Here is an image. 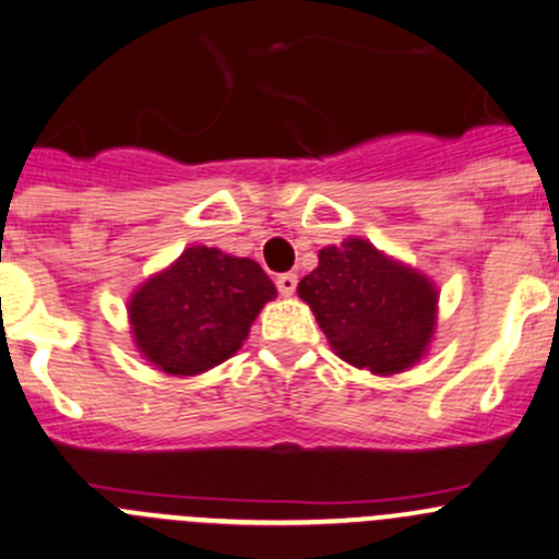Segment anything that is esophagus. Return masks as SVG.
I'll return each mask as SVG.
<instances>
[{
	"label": "esophagus",
	"mask_w": 559,
	"mask_h": 559,
	"mask_svg": "<svg viewBox=\"0 0 559 559\" xmlns=\"http://www.w3.org/2000/svg\"><path fill=\"white\" fill-rule=\"evenodd\" d=\"M275 286H278V292L284 297H289V295H295V289H297V275L295 273H281L278 278H275Z\"/></svg>",
	"instance_id": "1"
}]
</instances>
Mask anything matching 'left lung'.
Wrapping results in <instances>:
<instances>
[{"instance_id": "8db88e82", "label": "left lung", "mask_w": 559, "mask_h": 559, "mask_svg": "<svg viewBox=\"0 0 559 559\" xmlns=\"http://www.w3.org/2000/svg\"><path fill=\"white\" fill-rule=\"evenodd\" d=\"M297 292L335 355L373 373L409 368L435 333V286L357 237L322 248Z\"/></svg>"}]
</instances>
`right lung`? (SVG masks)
I'll return each mask as SVG.
<instances>
[{
	"label": "right lung",
	"mask_w": 559,
	"mask_h": 559,
	"mask_svg": "<svg viewBox=\"0 0 559 559\" xmlns=\"http://www.w3.org/2000/svg\"><path fill=\"white\" fill-rule=\"evenodd\" d=\"M273 297V281L253 259L193 246L135 292L128 313L144 357L191 377L235 355Z\"/></svg>",
	"instance_id": "1"
}]
</instances>
